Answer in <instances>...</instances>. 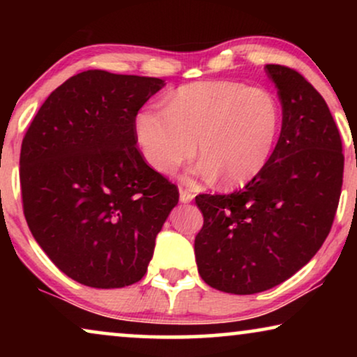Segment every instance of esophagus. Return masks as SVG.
<instances>
[{
    "label": "esophagus",
    "mask_w": 357,
    "mask_h": 357,
    "mask_svg": "<svg viewBox=\"0 0 357 357\" xmlns=\"http://www.w3.org/2000/svg\"><path fill=\"white\" fill-rule=\"evenodd\" d=\"M195 198V195L187 188H180V202L182 203H190Z\"/></svg>",
    "instance_id": "34e87169"
}]
</instances>
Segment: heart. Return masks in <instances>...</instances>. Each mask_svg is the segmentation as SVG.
<instances>
[{
	"label": "heart",
	"mask_w": 357,
	"mask_h": 357,
	"mask_svg": "<svg viewBox=\"0 0 357 357\" xmlns=\"http://www.w3.org/2000/svg\"><path fill=\"white\" fill-rule=\"evenodd\" d=\"M281 105L265 87L237 81H202L178 87L165 107L148 105L135 115L141 155L169 175L198 153L197 174L242 185L266 167L281 130Z\"/></svg>",
	"instance_id": "heart-1"
}]
</instances>
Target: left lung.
I'll use <instances>...</instances> for the list:
<instances>
[{
  "label": "left lung",
  "mask_w": 357,
  "mask_h": 357,
  "mask_svg": "<svg viewBox=\"0 0 357 357\" xmlns=\"http://www.w3.org/2000/svg\"><path fill=\"white\" fill-rule=\"evenodd\" d=\"M265 70L282 107L266 167L231 195L195 198L204 219L198 273L231 294L271 289L307 265L330 234L343 185V144L324 97L296 70Z\"/></svg>",
  "instance_id": "left-lung-1"
}]
</instances>
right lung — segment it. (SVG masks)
Returning <instances> with one entry per match:
<instances>
[{
    "mask_svg": "<svg viewBox=\"0 0 357 357\" xmlns=\"http://www.w3.org/2000/svg\"><path fill=\"white\" fill-rule=\"evenodd\" d=\"M159 77L82 71L48 96L21 148L27 226L71 280L112 289L139 281L178 190L136 148L135 115Z\"/></svg>",
    "mask_w": 357,
    "mask_h": 357,
    "instance_id": "right-lung-1",
    "label": "right lung"
}]
</instances>
